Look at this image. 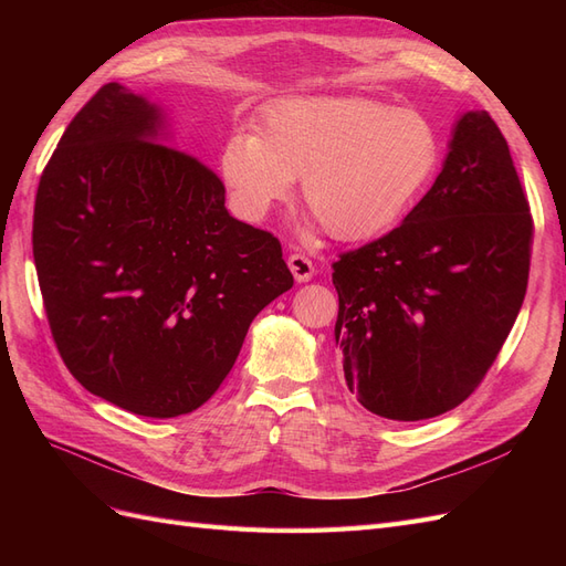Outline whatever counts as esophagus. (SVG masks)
Instances as JSON below:
<instances>
[{"label":"esophagus","mask_w":566,"mask_h":566,"mask_svg":"<svg viewBox=\"0 0 566 566\" xmlns=\"http://www.w3.org/2000/svg\"><path fill=\"white\" fill-rule=\"evenodd\" d=\"M287 266H290V271H293V276H295V281L297 283H306V281H312V276H314V262L310 260V256L306 254H302V252H293L287 256Z\"/></svg>","instance_id":"34e87169"}]
</instances>
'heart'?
Segmentation results:
<instances>
[{
    "label": "heart",
    "instance_id": "obj_1",
    "mask_svg": "<svg viewBox=\"0 0 566 566\" xmlns=\"http://www.w3.org/2000/svg\"><path fill=\"white\" fill-rule=\"evenodd\" d=\"M441 158L434 125L416 111L356 96L287 98L254 134H233L219 169L260 219L302 177V208L335 241H368L413 208Z\"/></svg>",
    "mask_w": 566,
    "mask_h": 566
}]
</instances>
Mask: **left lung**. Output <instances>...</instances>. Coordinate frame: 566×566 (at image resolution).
Returning <instances> with one entry per match:
<instances>
[{"label": "left lung", "instance_id": "8db88e82", "mask_svg": "<svg viewBox=\"0 0 566 566\" xmlns=\"http://www.w3.org/2000/svg\"><path fill=\"white\" fill-rule=\"evenodd\" d=\"M534 219L486 111L465 113L397 229L333 262L349 391L387 420L447 413L482 385L522 310Z\"/></svg>", "mask_w": 566, "mask_h": 566}]
</instances>
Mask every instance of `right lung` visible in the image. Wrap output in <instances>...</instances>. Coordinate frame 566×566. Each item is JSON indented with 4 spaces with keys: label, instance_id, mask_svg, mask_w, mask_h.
Segmentation results:
<instances>
[{
    "label": "right lung",
    "instance_id": "obj_1",
    "mask_svg": "<svg viewBox=\"0 0 566 566\" xmlns=\"http://www.w3.org/2000/svg\"><path fill=\"white\" fill-rule=\"evenodd\" d=\"M158 127L117 82L82 106L42 172L32 254L73 378L129 413L177 418L212 397L252 318L295 281L279 238L233 219L214 169Z\"/></svg>",
    "mask_w": 566,
    "mask_h": 566
}]
</instances>
